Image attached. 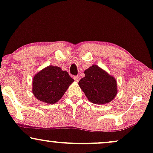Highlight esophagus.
<instances>
[{
	"instance_id": "1",
	"label": "esophagus",
	"mask_w": 153,
	"mask_h": 153,
	"mask_svg": "<svg viewBox=\"0 0 153 153\" xmlns=\"http://www.w3.org/2000/svg\"><path fill=\"white\" fill-rule=\"evenodd\" d=\"M74 79L76 81V82H78L79 80V76H74Z\"/></svg>"
}]
</instances>
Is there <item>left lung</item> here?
I'll return each mask as SVG.
<instances>
[{
    "instance_id": "obj_1",
    "label": "left lung",
    "mask_w": 153,
    "mask_h": 153,
    "mask_svg": "<svg viewBox=\"0 0 153 153\" xmlns=\"http://www.w3.org/2000/svg\"><path fill=\"white\" fill-rule=\"evenodd\" d=\"M79 85L90 102L104 104L112 101L118 93L116 79L99 66L93 65L84 71Z\"/></svg>"
}]
</instances>
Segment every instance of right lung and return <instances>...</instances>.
<instances>
[{
    "mask_svg": "<svg viewBox=\"0 0 153 153\" xmlns=\"http://www.w3.org/2000/svg\"><path fill=\"white\" fill-rule=\"evenodd\" d=\"M74 82L66 71L49 65L36 74L33 79L32 92L39 101L55 104L61 99L69 86Z\"/></svg>",
    "mask_w": 153,
    "mask_h": 153,
    "instance_id": "right-lung-1",
    "label": "right lung"
}]
</instances>
